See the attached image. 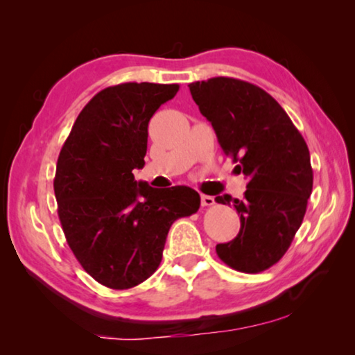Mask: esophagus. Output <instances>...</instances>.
Here are the masks:
<instances>
[{
	"instance_id": "1",
	"label": "esophagus",
	"mask_w": 355,
	"mask_h": 355,
	"mask_svg": "<svg viewBox=\"0 0 355 355\" xmlns=\"http://www.w3.org/2000/svg\"><path fill=\"white\" fill-rule=\"evenodd\" d=\"M200 202H202V207H211L216 203L213 196H205V194L200 196Z\"/></svg>"
}]
</instances>
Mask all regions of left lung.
Returning <instances> with one entry per match:
<instances>
[{"mask_svg":"<svg viewBox=\"0 0 355 355\" xmlns=\"http://www.w3.org/2000/svg\"><path fill=\"white\" fill-rule=\"evenodd\" d=\"M188 87L224 153L238 163L235 172L249 180L244 199H214L233 202L241 220L236 238L216 252L236 271L261 272L285 255L302 224L313 188L309 147L284 107L255 84L218 76Z\"/></svg>","mask_w":355,"mask_h":355,"instance_id":"obj_1","label":"left lung"}]
</instances>
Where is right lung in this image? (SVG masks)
Segmentation results:
<instances>
[{
  "mask_svg": "<svg viewBox=\"0 0 355 355\" xmlns=\"http://www.w3.org/2000/svg\"><path fill=\"white\" fill-rule=\"evenodd\" d=\"M178 84L123 83L83 107L58 158V214L71 252L89 275L128 290L158 269L171 225L197 213L188 186L150 188L136 182L147 153L148 122Z\"/></svg>",
  "mask_w": 355,
  "mask_h": 355,
  "instance_id": "add662e5",
  "label": "right lung"
}]
</instances>
